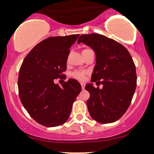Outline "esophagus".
Instances as JSON below:
<instances>
[{
  "instance_id": "1",
  "label": "esophagus",
  "mask_w": 154,
  "mask_h": 154,
  "mask_svg": "<svg viewBox=\"0 0 154 154\" xmlns=\"http://www.w3.org/2000/svg\"><path fill=\"white\" fill-rule=\"evenodd\" d=\"M80 84H81V86H82V89H84V88H85V84L84 82H81Z\"/></svg>"
}]
</instances>
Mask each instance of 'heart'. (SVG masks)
I'll use <instances>...</instances> for the list:
<instances>
[{
	"instance_id": "obj_1",
	"label": "heart",
	"mask_w": 154,
	"mask_h": 154,
	"mask_svg": "<svg viewBox=\"0 0 154 154\" xmlns=\"http://www.w3.org/2000/svg\"><path fill=\"white\" fill-rule=\"evenodd\" d=\"M88 49H84V50H82V53L85 52V51H88ZM72 76H73L74 77H75V78L78 79H80V80H82V79H84L85 78V73L82 72H79V71H77V72H74L73 73H72Z\"/></svg>"
}]
</instances>
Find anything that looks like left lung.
I'll list each match as a JSON object with an SVG mask.
<instances>
[{
    "instance_id": "left-lung-1",
    "label": "left lung",
    "mask_w": 154,
    "mask_h": 154,
    "mask_svg": "<svg viewBox=\"0 0 154 154\" xmlns=\"http://www.w3.org/2000/svg\"><path fill=\"white\" fill-rule=\"evenodd\" d=\"M77 43H83L95 51L96 62L91 82L85 89L90 93L87 106L90 115L102 124L112 123L123 116L135 91L137 75L130 53L112 39L96 33L82 35Z\"/></svg>"
}]
</instances>
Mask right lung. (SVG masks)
Returning a JSON list of instances; mask_svg holds the SVG:
<instances>
[{"mask_svg": "<svg viewBox=\"0 0 154 154\" xmlns=\"http://www.w3.org/2000/svg\"><path fill=\"white\" fill-rule=\"evenodd\" d=\"M79 35L51 37L36 45L23 61L18 79L22 105L37 122L52 128L66 122L80 84L69 79L61 86L55 79L64 76L69 48Z\"/></svg>", "mask_w": 154, "mask_h": 154, "instance_id": "obj_1", "label": "right lung"}]
</instances>
